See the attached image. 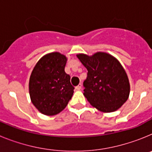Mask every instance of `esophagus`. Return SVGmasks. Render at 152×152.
Listing matches in <instances>:
<instances>
[{
  "mask_svg": "<svg viewBox=\"0 0 152 152\" xmlns=\"http://www.w3.org/2000/svg\"><path fill=\"white\" fill-rule=\"evenodd\" d=\"M81 88H82V84H79L78 85H77V87H76V89H77V90H80V89H81Z\"/></svg>",
  "mask_w": 152,
  "mask_h": 152,
  "instance_id": "obj_1",
  "label": "esophagus"
}]
</instances>
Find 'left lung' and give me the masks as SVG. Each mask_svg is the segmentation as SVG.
Returning a JSON list of instances; mask_svg holds the SVG:
<instances>
[{
  "instance_id": "obj_1",
  "label": "left lung",
  "mask_w": 152,
  "mask_h": 152,
  "mask_svg": "<svg viewBox=\"0 0 152 152\" xmlns=\"http://www.w3.org/2000/svg\"><path fill=\"white\" fill-rule=\"evenodd\" d=\"M88 70L84 81V95L94 107L104 113L117 110L128 100L129 79L124 68L116 58L105 52L94 56L77 55Z\"/></svg>"
}]
</instances>
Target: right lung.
Segmentation results:
<instances>
[{"mask_svg":"<svg viewBox=\"0 0 152 152\" xmlns=\"http://www.w3.org/2000/svg\"><path fill=\"white\" fill-rule=\"evenodd\" d=\"M66 57L52 52L41 58L33 68L29 83L31 101L47 116L62 111L72 99L74 88L69 75L65 73Z\"/></svg>","mask_w":152,"mask_h":152,"instance_id":"obj_1","label":"right lung"}]
</instances>
